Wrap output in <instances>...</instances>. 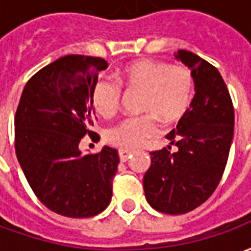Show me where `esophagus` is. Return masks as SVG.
<instances>
[{
    "label": "esophagus",
    "instance_id": "obj_1",
    "mask_svg": "<svg viewBox=\"0 0 251 251\" xmlns=\"http://www.w3.org/2000/svg\"><path fill=\"white\" fill-rule=\"evenodd\" d=\"M118 154H120V160H121V163H125V161H127V158L131 157V154H133V152L131 151H120L118 152Z\"/></svg>",
    "mask_w": 251,
    "mask_h": 251
}]
</instances>
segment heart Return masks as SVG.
I'll list each match as a JSON object with an SVG mask.
<instances>
[{
    "label": "heart",
    "instance_id": "b5f03b06",
    "mask_svg": "<svg viewBox=\"0 0 251 251\" xmlns=\"http://www.w3.org/2000/svg\"><path fill=\"white\" fill-rule=\"evenodd\" d=\"M118 80L129 91L142 93L140 110L147 114L129 117L107 131V141L124 151L136 149L160 133L158 122L174 126L184 118L194 99V75L180 64L140 59L118 71ZM122 90L117 83L98 80L91 90L95 111L110 118L118 111Z\"/></svg>",
    "mask_w": 251,
    "mask_h": 251
}]
</instances>
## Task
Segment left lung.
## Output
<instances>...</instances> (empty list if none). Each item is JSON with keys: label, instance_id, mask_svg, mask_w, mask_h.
I'll return each mask as SVG.
<instances>
[{"label": "left lung", "instance_id": "8db88e82", "mask_svg": "<svg viewBox=\"0 0 251 251\" xmlns=\"http://www.w3.org/2000/svg\"><path fill=\"white\" fill-rule=\"evenodd\" d=\"M177 59L191 68L195 95L191 109L167 138L170 145L151 153L144 191L154 210L180 215L195 210L214 194L221 181L234 136V106L215 67L192 52Z\"/></svg>", "mask_w": 251, "mask_h": 251}]
</instances>
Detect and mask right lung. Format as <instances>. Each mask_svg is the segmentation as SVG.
<instances>
[{"label":"right lung","mask_w":251,"mask_h":251,"mask_svg":"<svg viewBox=\"0 0 251 251\" xmlns=\"http://www.w3.org/2000/svg\"><path fill=\"white\" fill-rule=\"evenodd\" d=\"M102 57L67 55L25 84L14 117V148L30 188L47 208L68 218H90L109 205L120 157L113 148L82 154L79 144L95 111L91 90Z\"/></svg>","instance_id":"right-lung-1"}]
</instances>
